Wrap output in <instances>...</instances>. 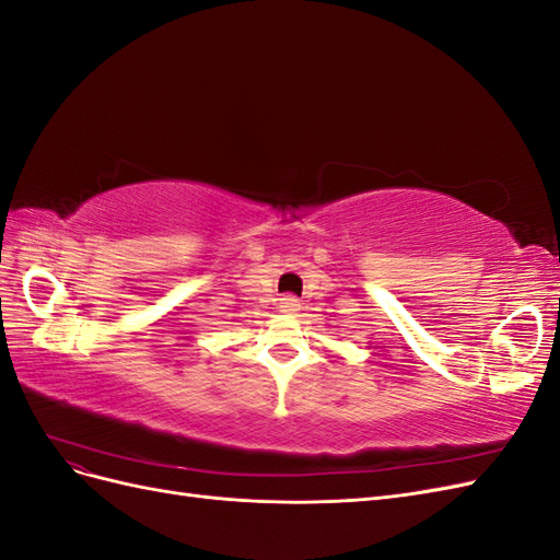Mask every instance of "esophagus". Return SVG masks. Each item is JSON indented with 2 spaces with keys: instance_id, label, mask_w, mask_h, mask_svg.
<instances>
[{
  "instance_id": "obj_1",
  "label": "esophagus",
  "mask_w": 560,
  "mask_h": 560,
  "mask_svg": "<svg viewBox=\"0 0 560 560\" xmlns=\"http://www.w3.org/2000/svg\"><path fill=\"white\" fill-rule=\"evenodd\" d=\"M299 308H301V303H299L296 296H282V299H280V313L292 315V313H296Z\"/></svg>"
}]
</instances>
